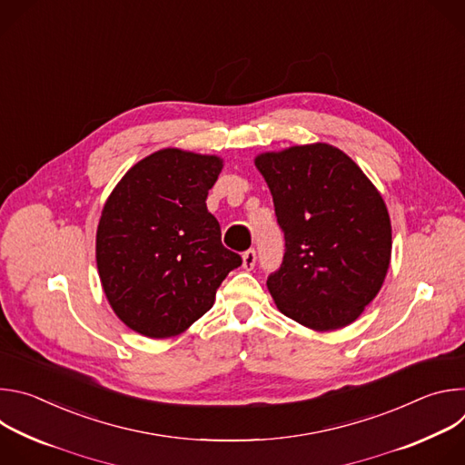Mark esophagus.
I'll use <instances>...</instances> for the list:
<instances>
[{
    "label": "esophagus",
    "instance_id": "1",
    "mask_svg": "<svg viewBox=\"0 0 465 465\" xmlns=\"http://www.w3.org/2000/svg\"><path fill=\"white\" fill-rule=\"evenodd\" d=\"M242 267L246 271H252L255 267V250L253 248H250L242 253Z\"/></svg>",
    "mask_w": 465,
    "mask_h": 465
}]
</instances>
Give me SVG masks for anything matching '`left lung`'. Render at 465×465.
Listing matches in <instances>:
<instances>
[{
  "mask_svg": "<svg viewBox=\"0 0 465 465\" xmlns=\"http://www.w3.org/2000/svg\"><path fill=\"white\" fill-rule=\"evenodd\" d=\"M255 167L285 233L282 267L267 280L278 309L316 331L355 322L390 267L391 226L381 193L327 143L264 153Z\"/></svg>",
  "mask_w": 465,
  "mask_h": 465,
  "instance_id": "8db88e82",
  "label": "left lung"
}]
</instances>
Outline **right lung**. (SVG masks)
<instances>
[{
	"label": "right lung",
	"mask_w": 465,
	"mask_h": 465,
	"mask_svg": "<svg viewBox=\"0 0 465 465\" xmlns=\"http://www.w3.org/2000/svg\"><path fill=\"white\" fill-rule=\"evenodd\" d=\"M217 156L162 149L115 185L97 226L103 291L119 320L149 339L180 335L206 314L241 255L208 212Z\"/></svg>",
	"instance_id": "add662e5"
}]
</instances>
